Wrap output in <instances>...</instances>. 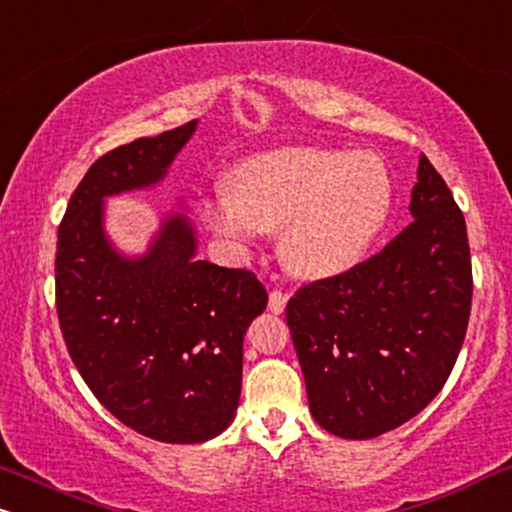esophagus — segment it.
I'll use <instances>...</instances> for the list:
<instances>
[{
	"mask_svg": "<svg viewBox=\"0 0 512 512\" xmlns=\"http://www.w3.org/2000/svg\"><path fill=\"white\" fill-rule=\"evenodd\" d=\"M286 303H288V293L279 291V288H274V291L269 293V310H272L274 315H281Z\"/></svg>",
	"mask_w": 512,
	"mask_h": 512,
	"instance_id": "obj_1",
	"label": "esophagus"
}]
</instances>
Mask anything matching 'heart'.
Returning <instances> with one entry per match:
<instances>
[{
	"mask_svg": "<svg viewBox=\"0 0 512 512\" xmlns=\"http://www.w3.org/2000/svg\"><path fill=\"white\" fill-rule=\"evenodd\" d=\"M231 193L202 202V219L238 248L279 231L291 272L331 276L353 267L386 226L393 181L384 159L367 150L281 147L238 162Z\"/></svg>",
	"mask_w": 512,
	"mask_h": 512,
	"instance_id": "heart-1",
	"label": "heart"
}]
</instances>
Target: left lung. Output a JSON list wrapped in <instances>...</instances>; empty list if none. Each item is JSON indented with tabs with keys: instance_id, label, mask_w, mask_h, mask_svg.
I'll list each match as a JSON object with an SVG mask.
<instances>
[{
	"instance_id": "1",
	"label": "left lung",
	"mask_w": 512,
	"mask_h": 512,
	"mask_svg": "<svg viewBox=\"0 0 512 512\" xmlns=\"http://www.w3.org/2000/svg\"><path fill=\"white\" fill-rule=\"evenodd\" d=\"M412 224L348 272L305 283L286 305L312 417L374 439L432 403L463 348L472 305L465 217L427 157Z\"/></svg>"
}]
</instances>
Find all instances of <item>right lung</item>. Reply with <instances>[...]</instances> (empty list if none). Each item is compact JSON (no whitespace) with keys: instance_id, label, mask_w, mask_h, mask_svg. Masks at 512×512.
<instances>
[{"instance_id":"1","label":"right lung","mask_w":512,"mask_h":512,"mask_svg":"<svg viewBox=\"0 0 512 512\" xmlns=\"http://www.w3.org/2000/svg\"><path fill=\"white\" fill-rule=\"evenodd\" d=\"M197 121L116 147L73 190L57 238V315L73 365L116 420L164 443H202L229 427L243 336L267 307L248 269L195 260L188 217L164 219L128 260L102 229L107 195L155 186Z\"/></svg>"}]
</instances>
